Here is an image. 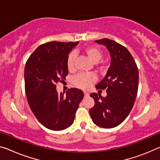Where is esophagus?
Listing matches in <instances>:
<instances>
[{
  "instance_id": "obj_1",
  "label": "esophagus",
  "mask_w": 160,
  "mask_h": 160,
  "mask_svg": "<svg viewBox=\"0 0 160 160\" xmlns=\"http://www.w3.org/2000/svg\"><path fill=\"white\" fill-rule=\"evenodd\" d=\"M84 95H85V97H88V96H89V92H84Z\"/></svg>"
}]
</instances>
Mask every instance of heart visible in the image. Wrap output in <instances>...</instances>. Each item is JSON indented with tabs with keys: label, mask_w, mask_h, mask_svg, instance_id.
Listing matches in <instances>:
<instances>
[{
	"label": "heart",
	"mask_w": 160,
	"mask_h": 160,
	"mask_svg": "<svg viewBox=\"0 0 160 160\" xmlns=\"http://www.w3.org/2000/svg\"><path fill=\"white\" fill-rule=\"evenodd\" d=\"M85 52L93 62H98L102 59V52L98 48L95 46H88L84 49ZM75 53L71 52L67 58V67L69 70H72L75 66ZM95 80V77L91 73H80L73 78V84L78 88L86 89Z\"/></svg>",
	"instance_id": "1"
}]
</instances>
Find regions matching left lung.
<instances>
[{
	"instance_id": "1",
	"label": "left lung",
	"mask_w": 160,
	"mask_h": 160,
	"mask_svg": "<svg viewBox=\"0 0 160 160\" xmlns=\"http://www.w3.org/2000/svg\"><path fill=\"white\" fill-rule=\"evenodd\" d=\"M108 48L110 66L96 89L106 90L107 96L90 94L95 105L90 110L93 122L102 128H115L125 120L135 103L138 90L139 72L130 52L112 40H95Z\"/></svg>"
}]
</instances>
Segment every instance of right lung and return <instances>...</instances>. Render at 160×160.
Masks as SVG:
<instances>
[{"instance_id":"add662e5","label":"right lung","mask_w":160,"mask_h":160,"mask_svg":"<svg viewBox=\"0 0 160 160\" xmlns=\"http://www.w3.org/2000/svg\"><path fill=\"white\" fill-rule=\"evenodd\" d=\"M79 42H50L40 45L28 59L24 71L25 89L32 113L51 130H65L74 122L84 94L70 88L58 93L56 84L68 74L67 58Z\"/></svg>"}]
</instances>
